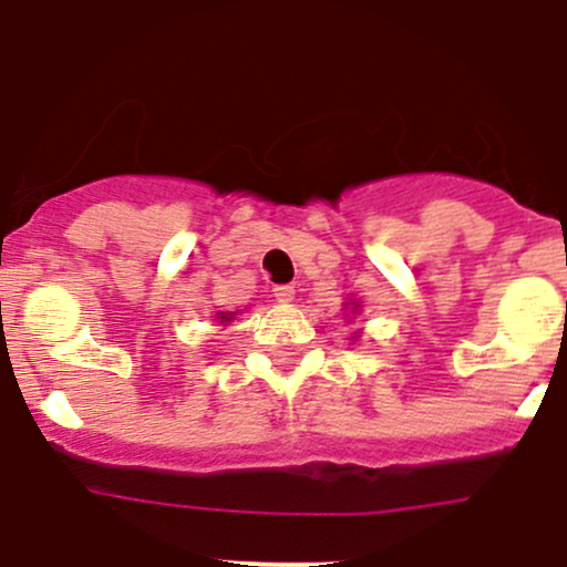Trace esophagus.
Returning a JSON list of instances; mask_svg holds the SVG:
<instances>
[{
  "label": "esophagus",
  "instance_id": "esophagus-1",
  "mask_svg": "<svg viewBox=\"0 0 567 567\" xmlns=\"http://www.w3.org/2000/svg\"><path fill=\"white\" fill-rule=\"evenodd\" d=\"M293 296H296L293 285H277V288H274V299H277L279 305H288V301H293Z\"/></svg>",
  "mask_w": 567,
  "mask_h": 567
}]
</instances>
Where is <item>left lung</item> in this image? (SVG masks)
<instances>
[{
    "mask_svg": "<svg viewBox=\"0 0 567 567\" xmlns=\"http://www.w3.org/2000/svg\"><path fill=\"white\" fill-rule=\"evenodd\" d=\"M346 305H349V301H346ZM357 310V301H354V307H351V312H354Z\"/></svg>",
    "mask_w": 567,
    "mask_h": 567,
    "instance_id": "1",
    "label": "left lung"
}]
</instances>
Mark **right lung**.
Wrapping results in <instances>:
<instances>
[{
    "instance_id": "1",
    "label": "right lung",
    "mask_w": 567,
    "mask_h": 567,
    "mask_svg": "<svg viewBox=\"0 0 567 567\" xmlns=\"http://www.w3.org/2000/svg\"><path fill=\"white\" fill-rule=\"evenodd\" d=\"M235 316H238V312H216V318H218V321H221V323H229Z\"/></svg>"
}]
</instances>
